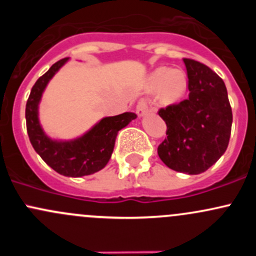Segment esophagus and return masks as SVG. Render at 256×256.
Wrapping results in <instances>:
<instances>
[{
	"label": "esophagus",
	"instance_id": "esophagus-1",
	"mask_svg": "<svg viewBox=\"0 0 256 256\" xmlns=\"http://www.w3.org/2000/svg\"><path fill=\"white\" fill-rule=\"evenodd\" d=\"M150 112L148 102H147L146 99H141L140 102H138V106H136V112H138V116H144V114Z\"/></svg>",
	"mask_w": 256,
	"mask_h": 256
}]
</instances>
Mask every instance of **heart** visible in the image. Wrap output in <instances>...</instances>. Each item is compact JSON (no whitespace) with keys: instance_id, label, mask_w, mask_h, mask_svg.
I'll list each match as a JSON object with an SVG mask.
<instances>
[{"instance_id":"obj_1","label":"heart","mask_w":256,"mask_h":256,"mask_svg":"<svg viewBox=\"0 0 256 256\" xmlns=\"http://www.w3.org/2000/svg\"><path fill=\"white\" fill-rule=\"evenodd\" d=\"M152 89L161 88V96L164 102H174L180 99L187 86V79L183 72L161 68L154 72L151 80Z\"/></svg>"}]
</instances>
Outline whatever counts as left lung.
<instances>
[{
	"mask_svg": "<svg viewBox=\"0 0 256 256\" xmlns=\"http://www.w3.org/2000/svg\"><path fill=\"white\" fill-rule=\"evenodd\" d=\"M188 76L187 99L158 110L167 125L157 152L167 167L200 174L226 152L230 138V102L224 82L194 59L183 58Z\"/></svg>",
	"mask_w": 256,
	"mask_h": 256,
	"instance_id": "obj_1",
	"label": "left lung"
}]
</instances>
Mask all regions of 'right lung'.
<instances>
[{"label":"right lung","mask_w":256,"mask_h":256,"mask_svg":"<svg viewBox=\"0 0 256 256\" xmlns=\"http://www.w3.org/2000/svg\"><path fill=\"white\" fill-rule=\"evenodd\" d=\"M66 60L68 58H63L54 63L33 85L26 104V124L33 148L48 166L63 176L82 177L95 174L106 166L114 151L118 132L138 115L135 112H124L104 118L84 136L76 140H50L40 125L38 104L48 82Z\"/></svg>","instance_id":"right-lung-1"}]
</instances>
